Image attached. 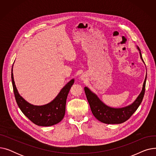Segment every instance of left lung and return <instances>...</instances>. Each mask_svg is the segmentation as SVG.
<instances>
[{
  "label": "left lung",
  "mask_w": 156,
  "mask_h": 156,
  "mask_svg": "<svg viewBox=\"0 0 156 156\" xmlns=\"http://www.w3.org/2000/svg\"><path fill=\"white\" fill-rule=\"evenodd\" d=\"M137 48L140 51V57L144 61L140 48L138 47H137ZM146 79L147 75L144 82L142 92L138 96L136 99L131 105L122 108H112L106 105L95 94L90 90L88 88L85 87L84 88L85 92L93 115L96 119L105 124H120L127 121L136 111L143 100L145 90Z\"/></svg>",
  "instance_id": "1"
}]
</instances>
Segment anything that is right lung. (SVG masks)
Wrapping results in <instances>:
<instances>
[{
	"label": "right lung",
	"mask_w": 156,
	"mask_h": 156,
	"mask_svg": "<svg viewBox=\"0 0 156 156\" xmlns=\"http://www.w3.org/2000/svg\"><path fill=\"white\" fill-rule=\"evenodd\" d=\"M11 78L16 101L23 113L31 122L38 126H49L57 124L63 119L67 97L75 81L74 79L69 81L61 89L52 102L44 105H34L28 103L19 94L14 81L12 68Z\"/></svg>",
	"instance_id": "1"
}]
</instances>
